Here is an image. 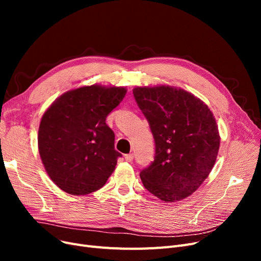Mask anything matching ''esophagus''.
Returning a JSON list of instances; mask_svg holds the SVG:
<instances>
[{"instance_id": "obj_1", "label": "esophagus", "mask_w": 261, "mask_h": 261, "mask_svg": "<svg viewBox=\"0 0 261 261\" xmlns=\"http://www.w3.org/2000/svg\"><path fill=\"white\" fill-rule=\"evenodd\" d=\"M125 160L127 162H132L133 159H134V154L133 153H128V154H125Z\"/></svg>"}]
</instances>
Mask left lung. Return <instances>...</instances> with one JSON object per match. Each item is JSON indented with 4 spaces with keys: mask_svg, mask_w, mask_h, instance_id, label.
<instances>
[{
    "mask_svg": "<svg viewBox=\"0 0 261 261\" xmlns=\"http://www.w3.org/2000/svg\"><path fill=\"white\" fill-rule=\"evenodd\" d=\"M134 97L154 138V160L140 172L148 192L162 201L186 198L211 172L220 146L207 105L170 86L136 87Z\"/></svg>",
    "mask_w": 261,
    "mask_h": 261,
    "instance_id": "left-lung-1",
    "label": "left lung"
}]
</instances>
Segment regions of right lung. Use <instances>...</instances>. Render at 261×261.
I'll return each instance as SVG.
<instances>
[{
	"mask_svg": "<svg viewBox=\"0 0 261 261\" xmlns=\"http://www.w3.org/2000/svg\"><path fill=\"white\" fill-rule=\"evenodd\" d=\"M123 87L85 86L63 93L44 112L38 148L54 184L80 196L103 186L122 154L107 116L124 99Z\"/></svg>",
	"mask_w": 261,
	"mask_h": 261,
	"instance_id": "1",
	"label": "right lung"
}]
</instances>
